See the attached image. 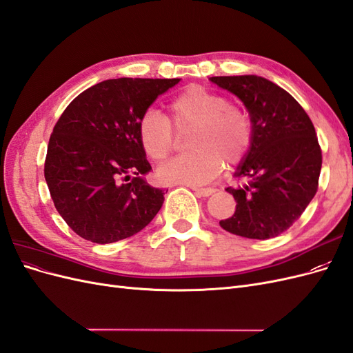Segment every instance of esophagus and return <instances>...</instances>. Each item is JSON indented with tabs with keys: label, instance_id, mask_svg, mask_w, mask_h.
I'll list each match as a JSON object with an SVG mask.
<instances>
[{
	"label": "esophagus",
	"instance_id": "1",
	"mask_svg": "<svg viewBox=\"0 0 353 353\" xmlns=\"http://www.w3.org/2000/svg\"><path fill=\"white\" fill-rule=\"evenodd\" d=\"M191 188H193L194 193L197 196H200V197H209V196H212L216 191L215 188H197V187H191Z\"/></svg>",
	"mask_w": 353,
	"mask_h": 353
}]
</instances>
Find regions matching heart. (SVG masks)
I'll use <instances>...</instances> for the list:
<instances>
[{"instance_id":"1","label":"heart","mask_w":353,"mask_h":353,"mask_svg":"<svg viewBox=\"0 0 353 353\" xmlns=\"http://www.w3.org/2000/svg\"><path fill=\"white\" fill-rule=\"evenodd\" d=\"M169 119L154 109L145 110L138 121V140L148 159L160 162L174 145V131L193 125L188 148L157 169L163 184L203 185L216 178L227 166H237L253 144L250 114L237 104L228 103L223 94L201 85H191L168 104Z\"/></svg>"}]
</instances>
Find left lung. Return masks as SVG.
Returning a JSON list of instances; mask_svg holds the SVG:
<instances>
[{
	"instance_id": "obj_1",
	"label": "left lung",
	"mask_w": 353,
	"mask_h": 353,
	"mask_svg": "<svg viewBox=\"0 0 353 353\" xmlns=\"http://www.w3.org/2000/svg\"><path fill=\"white\" fill-rule=\"evenodd\" d=\"M244 103L253 122V144L239 165L243 183L227 191L236 212L219 225L236 236L266 240L301 218L318 190L323 154L307 113L285 90L256 77H213Z\"/></svg>"
}]
</instances>
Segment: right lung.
I'll return each instance as SVG.
<instances>
[{"label":"right lung","mask_w":353,"mask_h":353,"mask_svg":"<svg viewBox=\"0 0 353 353\" xmlns=\"http://www.w3.org/2000/svg\"><path fill=\"white\" fill-rule=\"evenodd\" d=\"M178 82L103 81L81 92L59 117L44 175L57 212L79 237L99 244L128 239L162 208L163 190L143 179L152 166L138 140V121Z\"/></svg>","instance_id":"add662e5"}]
</instances>
